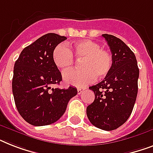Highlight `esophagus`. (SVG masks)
<instances>
[{
	"instance_id": "1",
	"label": "esophagus",
	"mask_w": 153,
	"mask_h": 153,
	"mask_svg": "<svg viewBox=\"0 0 153 153\" xmlns=\"http://www.w3.org/2000/svg\"><path fill=\"white\" fill-rule=\"evenodd\" d=\"M77 91H78V94H80L83 92L84 89L83 88H78L77 89Z\"/></svg>"
}]
</instances>
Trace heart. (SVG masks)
Returning <instances> with one entry per match:
<instances>
[{
    "mask_svg": "<svg viewBox=\"0 0 153 153\" xmlns=\"http://www.w3.org/2000/svg\"><path fill=\"white\" fill-rule=\"evenodd\" d=\"M74 56L82 59L81 70H72L63 73L67 83L75 86H84L94 80L102 79L111 71L113 57L109 51L101 48V45L91 39H83L70 44L68 48L62 44L55 47L52 60L61 71H67L74 64Z\"/></svg>",
    "mask_w": 153,
    "mask_h": 153,
    "instance_id": "b5f03b06",
    "label": "heart"
}]
</instances>
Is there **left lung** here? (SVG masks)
<instances>
[{"instance_id": "left-lung-1", "label": "left lung", "mask_w": 153, "mask_h": 153, "mask_svg": "<svg viewBox=\"0 0 153 153\" xmlns=\"http://www.w3.org/2000/svg\"><path fill=\"white\" fill-rule=\"evenodd\" d=\"M102 36L111 51L113 66L102 82L89 87L95 98L86 108V115L93 126L111 131L122 126L132 114L137 95L139 68L134 53L121 39L108 34Z\"/></svg>"}]
</instances>
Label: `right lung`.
I'll use <instances>...</instances> for the list:
<instances>
[{
	"label": "right lung",
	"instance_id": "add662e5",
	"mask_svg": "<svg viewBox=\"0 0 153 153\" xmlns=\"http://www.w3.org/2000/svg\"><path fill=\"white\" fill-rule=\"evenodd\" d=\"M67 39L48 33L26 47L16 61L12 82L13 94L19 114L35 126L57 121L66 111L70 99L75 96V87L51 88L59 84L62 75L52 60L58 44Z\"/></svg>",
	"mask_w": 153,
	"mask_h": 153
}]
</instances>
